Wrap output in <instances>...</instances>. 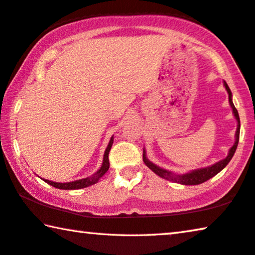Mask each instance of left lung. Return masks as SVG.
<instances>
[{"label":"left lung","mask_w":255,"mask_h":255,"mask_svg":"<svg viewBox=\"0 0 255 255\" xmlns=\"http://www.w3.org/2000/svg\"><path fill=\"white\" fill-rule=\"evenodd\" d=\"M225 87L226 90L228 92V95H229V103H230V107L233 109V112H234V116H235V118L237 120V130H236V142L235 144L233 145V147L229 149V153L226 159L219 161V162H217L216 164H212L211 167H207V168H203V169H197V170H193L192 172H188V173H185V175H180V176H176L171 173L170 171H167L164 170V169H161L160 167H157V165L153 164L151 161H148L146 159V155H145V151H143V161L144 163L147 165V167L151 169V170L156 173L157 176L162 177V178L167 179V180H171V181H175V183H178V184H183V185H199L204 183V181H207L208 179L212 178L213 176H216L217 173H219L222 169H224L226 165L229 163V161L232 160L233 155L235 154V151L237 148V145H238V140H240V129H241V121H240V116H238V112H237V109L235 108L233 103V100H232V92H230L229 87L227 83L225 82Z\"/></svg>","instance_id":"left-lung-1"}]
</instances>
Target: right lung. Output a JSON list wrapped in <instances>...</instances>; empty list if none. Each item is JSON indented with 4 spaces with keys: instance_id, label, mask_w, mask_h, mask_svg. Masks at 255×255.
Instances as JSON below:
<instances>
[{
    "instance_id": "obj_1",
    "label": "right lung",
    "mask_w": 255,
    "mask_h": 255,
    "mask_svg": "<svg viewBox=\"0 0 255 255\" xmlns=\"http://www.w3.org/2000/svg\"><path fill=\"white\" fill-rule=\"evenodd\" d=\"M112 143H113V137H111L106 152H104L102 167H101L100 170L98 172H95L92 177H87V178L75 180V181H70V183H54V181L46 180V179L44 181H46L48 185L53 186V187L59 188V189H80V188H85V187H88V186L94 185L95 183H98L101 177H102L104 173L109 170V167H110V162H109V152H110V149H111Z\"/></svg>"
}]
</instances>
